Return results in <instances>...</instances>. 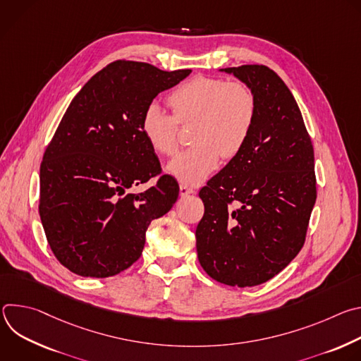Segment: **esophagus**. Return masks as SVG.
Listing matches in <instances>:
<instances>
[{
    "instance_id": "esophagus-1",
    "label": "esophagus",
    "mask_w": 361,
    "mask_h": 361,
    "mask_svg": "<svg viewBox=\"0 0 361 361\" xmlns=\"http://www.w3.org/2000/svg\"><path fill=\"white\" fill-rule=\"evenodd\" d=\"M194 192H195V190H194L192 187H190V185H187V184H181V185H180V195H181V197H185V195L194 194Z\"/></svg>"
}]
</instances>
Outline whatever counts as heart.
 Wrapping results in <instances>:
<instances>
[{
	"label": "heart",
	"mask_w": 361,
	"mask_h": 361,
	"mask_svg": "<svg viewBox=\"0 0 361 361\" xmlns=\"http://www.w3.org/2000/svg\"><path fill=\"white\" fill-rule=\"evenodd\" d=\"M173 116L151 104L141 117V133L151 149L174 157L180 147V126L195 124L191 148L170 163L169 173L185 184H198L217 170L220 159H235L252 133L259 102L243 81L197 75L167 97Z\"/></svg>",
	"instance_id": "obj_1"
}]
</instances>
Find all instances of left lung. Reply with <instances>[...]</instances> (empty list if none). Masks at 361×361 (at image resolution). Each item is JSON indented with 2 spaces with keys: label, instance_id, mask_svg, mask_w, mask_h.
Returning a JSON list of instances; mask_svg holds the SVG:
<instances>
[{
  "label": "left lung",
  "instance_id": "8db88e82",
  "mask_svg": "<svg viewBox=\"0 0 361 361\" xmlns=\"http://www.w3.org/2000/svg\"><path fill=\"white\" fill-rule=\"evenodd\" d=\"M221 71L254 90L259 110L244 149L198 192L197 254L216 281L252 287L277 276L304 245L317 198L314 149L277 73L260 64Z\"/></svg>",
  "mask_w": 361,
  "mask_h": 361
}]
</instances>
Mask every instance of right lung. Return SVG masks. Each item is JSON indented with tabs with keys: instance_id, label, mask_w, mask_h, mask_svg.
Segmentation results:
<instances>
[{
	"instance_id": "add662e5",
	"label": "right lung",
	"mask_w": 361,
	"mask_h": 361,
	"mask_svg": "<svg viewBox=\"0 0 361 361\" xmlns=\"http://www.w3.org/2000/svg\"><path fill=\"white\" fill-rule=\"evenodd\" d=\"M190 73L117 60L70 102L44 152L38 205L49 248L70 271L95 279L124 271L140 259L149 223L177 201L178 183L161 174L141 117ZM152 176L148 190L125 192Z\"/></svg>"
}]
</instances>
